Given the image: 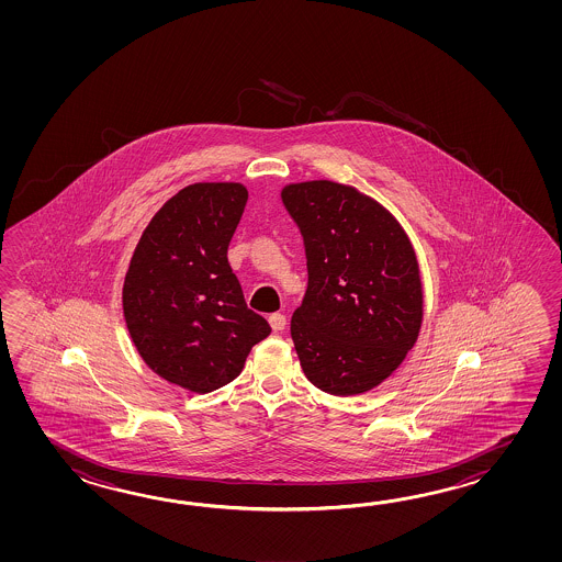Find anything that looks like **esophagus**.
Returning <instances> with one entry per match:
<instances>
[{
  "instance_id": "34e87169",
  "label": "esophagus",
  "mask_w": 562,
  "mask_h": 562,
  "mask_svg": "<svg viewBox=\"0 0 562 562\" xmlns=\"http://www.w3.org/2000/svg\"><path fill=\"white\" fill-rule=\"evenodd\" d=\"M269 323H271L273 331L279 334V331H283V329H285V315H283V313H271V315H269Z\"/></svg>"
}]
</instances>
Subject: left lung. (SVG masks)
Masks as SVG:
<instances>
[{"label":"left lung","mask_w":562,"mask_h":562,"mask_svg":"<svg viewBox=\"0 0 562 562\" xmlns=\"http://www.w3.org/2000/svg\"><path fill=\"white\" fill-rule=\"evenodd\" d=\"M281 199L307 257V291L291 319L303 373L325 394L358 395L390 378L418 339V259L395 216L334 180L286 184Z\"/></svg>","instance_id":"left-lung-1"}]
</instances>
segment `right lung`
<instances>
[{"label":"right lung","mask_w":562,"mask_h":562,"mask_svg":"<svg viewBox=\"0 0 562 562\" xmlns=\"http://www.w3.org/2000/svg\"><path fill=\"white\" fill-rule=\"evenodd\" d=\"M249 192L240 182H194L160 206L132 252L124 319L140 358L194 394L233 382L271 334L247 307L228 243Z\"/></svg>","instance_id":"obj_1"}]
</instances>
